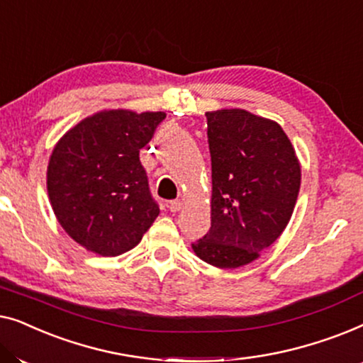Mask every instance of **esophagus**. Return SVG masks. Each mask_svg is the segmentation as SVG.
I'll use <instances>...</instances> for the list:
<instances>
[{"instance_id":"esophagus-1","label":"esophagus","mask_w":363,"mask_h":363,"mask_svg":"<svg viewBox=\"0 0 363 363\" xmlns=\"http://www.w3.org/2000/svg\"><path fill=\"white\" fill-rule=\"evenodd\" d=\"M182 205L183 203L180 200H172L170 203H168V210H170L172 213H177L182 210Z\"/></svg>"}]
</instances>
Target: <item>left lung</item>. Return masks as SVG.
I'll return each instance as SVG.
<instances>
[{"instance_id": "left-lung-1", "label": "left lung", "mask_w": 363, "mask_h": 363, "mask_svg": "<svg viewBox=\"0 0 363 363\" xmlns=\"http://www.w3.org/2000/svg\"><path fill=\"white\" fill-rule=\"evenodd\" d=\"M211 228L191 245L208 264L255 261L289 223L301 186L294 147L279 123L241 108L206 112Z\"/></svg>"}]
</instances>
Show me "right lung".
<instances>
[{
	"mask_svg": "<svg viewBox=\"0 0 363 363\" xmlns=\"http://www.w3.org/2000/svg\"><path fill=\"white\" fill-rule=\"evenodd\" d=\"M165 112L106 111L84 118L52 150L48 193L69 236L101 256H118L140 242L160 213L140 150Z\"/></svg>",
	"mask_w": 363,
	"mask_h": 363,
	"instance_id": "obj_1",
	"label": "right lung"
}]
</instances>
